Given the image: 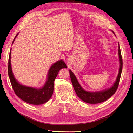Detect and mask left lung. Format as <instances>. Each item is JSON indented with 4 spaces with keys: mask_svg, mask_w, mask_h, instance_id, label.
<instances>
[{
    "mask_svg": "<svg viewBox=\"0 0 133 133\" xmlns=\"http://www.w3.org/2000/svg\"><path fill=\"white\" fill-rule=\"evenodd\" d=\"M114 33V32H113ZM115 34V33H114ZM118 55L119 57V62H120V68L119 70L118 75L116 81L114 84L110 88H109L105 90L100 92H88L84 90L80 85L79 83H78L75 75L70 70V74L71 82L72 85L74 88V89L76 91V93L80 99L88 104H99L104 101H105L107 99L114 95L117 90L118 87L119 83L120 81V78L121 76V73L122 71L123 67V61L122 57L121 55V49L119 46V44L118 43Z\"/></svg>",
    "mask_w": 133,
    "mask_h": 133,
    "instance_id": "8db88e82",
    "label": "left lung"
}]
</instances>
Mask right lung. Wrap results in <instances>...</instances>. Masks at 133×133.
<instances>
[{
    "instance_id": "1",
    "label": "right lung",
    "mask_w": 133,
    "mask_h": 133,
    "mask_svg": "<svg viewBox=\"0 0 133 133\" xmlns=\"http://www.w3.org/2000/svg\"><path fill=\"white\" fill-rule=\"evenodd\" d=\"M17 35L18 33L15 37L12 43ZM11 48L10 51L8 71L10 81L16 95L23 101L29 104L42 105L48 101L53 94L54 81L58 72L62 68L67 67L65 63L62 60H60L54 63L49 70L48 79L45 85L41 88L37 89L35 88L21 85L15 79L11 66Z\"/></svg>"
}]
</instances>
